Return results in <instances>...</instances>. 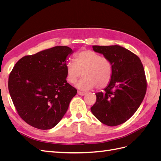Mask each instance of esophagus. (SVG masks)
I'll return each mask as SVG.
<instances>
[{
  "label": "esophagus",
  "mask_w": 161,
  "mask_h": 161,
  "mask_svg": "<svg viewBox=\"0 0 161 161\" xmlns=\"http://www.w3.org/2000/svg\"><path fill=\"white\" fill-rule=\"evenodd\" d=\"M78 94H79V95L83 96V95H86V92H81V91H78Z\"/></svg>",
  "instance_id": "34e87169"
}]
</instances>
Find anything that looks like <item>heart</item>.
Wrapping results in <instances>:
<instances>
[{"instance_id": "heart-1", "label": "heart", "mask_w": 161, "mask_h": 161, "mask_svg": "<svg viewBox=\"0 0 161 161\" xmlns=\"http://www.w3.org/2000/svg\"><path fill=\"white\" fill-rule=\"evenodd\" d=\"M75 60L76 63L69 61L66 64V78L70 83H75L82 73L84 77L76 84L79 89L86 91L95 86L97 89H103L109 85L114 69L108 58L87 50L76 53Z\"/></svg>"}]
</instances>
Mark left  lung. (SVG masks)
<instances>
[{"label": "left lung", "mask_w": 161, "mask_h": 161, "mask_svg": "<svg viewBox=\"0 0 161 161\" xmlns=\"http://www.w3.org/2000/svg\"><path fill=\"white\" fill-rule=\"evenodd\" d=\"M92 47L111 62L114 74L105 92L95 93L97 101L91 112L107 125H120L135 114L144 98L147 80L143 65L137 56L122 46Z\"/></svg>", "instance_id": "8db88e82"}]
</instances>
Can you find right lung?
<instances>
[{
	"label": "right lung",
	"instance_id": "right-lung-1",
	"mask_svg": "<svg viewBox=\"0 0 161 161\" xmlns=\"http://www.w3.org/2000/svg\"><path fill=\"white\" fill-rule=\"evenodd\" d=\"M73 53L55 46L21 58L8 77L13 104L26 123L50 130L64 117L77 90L66 81V64Z\"/></svg>",
	"mask_w": 161,
	"mask_h": 161
}]
</instances>
